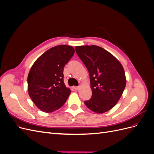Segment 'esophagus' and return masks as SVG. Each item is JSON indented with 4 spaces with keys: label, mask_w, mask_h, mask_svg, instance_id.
Returning <instances> with one entry per match:
<instances>
[{
    "label": "esophagus",
    "mask_w": 154,
    "mask_h": 154,
    "mask_svg": "<svg viewBox=\"0 0 154 154\" xmlns=\"http://www.w3.org/2000/svg\"><path fill=\"white\" fill-rule=\"evenodd\" d=\"M73 88L75 91H78V90L80 89V87H79V86H75V87H73Z\"/></svg>",
    "instance_id": "34e87169"
}]
</instances>
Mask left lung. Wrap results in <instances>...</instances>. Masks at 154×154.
<instances>
[{"instance_id": "obj_1", "label": "left lung", "mask_w": 154, "mask_h": 154, "mask_svg": "<svg viewBox=\"0 0 154 154\" xmlns=\"http://www.w3.org/2000/svg\"><path fill=\"white\" fill-rule=\"evenodd\" d=\"M75 50L90 76L92 94L84 103L94 112L104 113L116 105L124 91L126 78L122 65L99 46H76Z\"/></svg>"}]
</instances>
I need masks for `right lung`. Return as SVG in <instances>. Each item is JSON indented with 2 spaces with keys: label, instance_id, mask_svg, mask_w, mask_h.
Wrapping results in <instances>:
<instances>
[{
  "label": "right lung",
  "instance_id": "obj_1",
  "mask_svg": "<svg viewBox=\"0 0 154 154\" xmlns=\"http://www.w3.org/2000/svg\"><path fill=\"white\" fill-rule=\"evenodd\" d=\"M74 53L70 45L49 49L37 59L27 76V88L32 101L45 112H52L63 105L71 93L63 82V69Z\"/></svg>",
  "mask_w": 154,
  "mask_h": 154
}]
</instances>
